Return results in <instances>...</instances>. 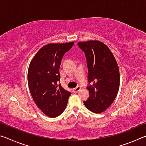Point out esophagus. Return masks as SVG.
I'll use <instances>...</instances> for the list:
<instances>
[{
	"label": "esophagus",
	"instance_id": "obj_1",
	"mask_svg": "<svg viewBox=\"0 0 146 146\" xmlns=\"http://www.w3.org/2000/svg\"><path fill=\"white\" fill-rule=\"evenodd\" d=\"M80 88H81L80 86H76V88H73V91L74 93H77L78 91L80 90Z\"/></svg>",
	"mask_w": 146,
	"mask_h": 146
}]
</instances>
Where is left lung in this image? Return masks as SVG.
Wrapping results in <instances>:
<instances>
[{"label": "left lung", "instance_id": "1", "mask_svg": "<svg viewBox=\"0 0 146 146\" xmlns=\"http://www.w3.org/2000/svg\"><path fill=\"white\" fill-rule=\"evenodd\" d=\"M77 44L85 53L88 70L87 88L90 97L84 104L91 111L102 113L112 104L119 90L117 62L110 49L102 42L90 40Z\"/></svg>", "mask_w": 146, "mask_h": 146}]
</instances>
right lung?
Segmentation results:
<instances>
[{"label":"right lung","mask_w":146,"mask_h":146,"mask_svg":"<svg viewBox=\"0 0 146 146\" xmlns=\"http://www.w3.org/2000/svg\"><path fill=\"white\" fill-rule=\"evenodd\" d=\"M74 42L49 44L39 50L29 64V89L34 102L44 114L54 118L63 113L71 95L60 84L59 68L63 56Z\"/></svg>","instance_id":"obj_1"}]
</instances>
